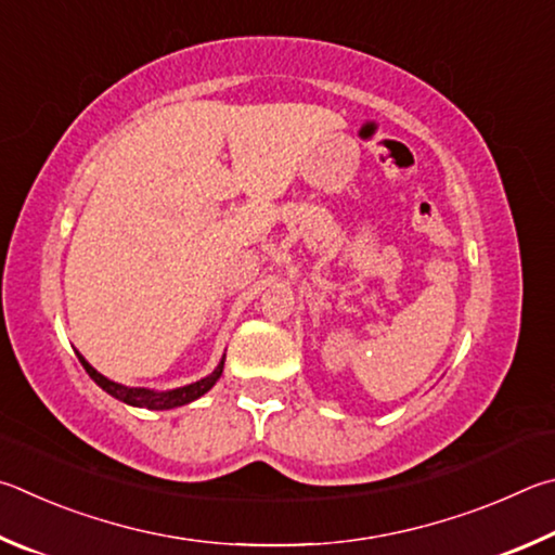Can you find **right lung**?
Returning <instances> with one entry per match:
<instances>
[{"instance_id":"obj_1","label":"right lung","mask_w":555,"mask_h":555,"mask_svg":"<svg viewBox=\"0 0 555 555\" xmlns=\"http://www.w3.org/2000/svg\"><path fill=\"white\" fill-rule=\"evenodd\" d=\"M77 358H80V363L87 371V375H90L104 392H109L112 397H116V400H121V402L131 404V406H143V410H175V406L190 404V402L197 400V397H202L204 392H209L214 383H217L221 373H223V358H221V363L214 367V373H209L207 377H202V380L178 387V390L155 392V390H145V387H126V385L114 383V380H109V377H104L102 373H96L94 367L87 363L80 353H77Z\"/></svg>"}]
</instances>
